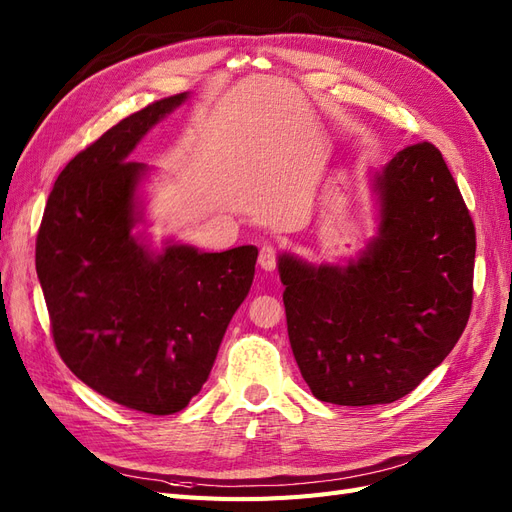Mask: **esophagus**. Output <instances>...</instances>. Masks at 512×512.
<instances>
[{"label":"esophagus","mask_w":512,"mask_h":512,"mask_svg":"<svg viewBox=\"0 0 512 512\" xmlns=\"http://www.w3.org/2000/svg\"><path fill=\"white\" fill-rule=\"evenodd\" d=\"M258 265L260 269L265 271H273L277 265V254L271 245H262L260 247V254H258Z\"/></svg>","instance_id":"esophagus-1"}]
</instances>
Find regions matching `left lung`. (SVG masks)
<instances>
[{"label": "left lung", "instance_id": "8db88e82", "mask_svg": "<svg viewBox=\"0 0 512 512\" xmlns=\"http://www.w3.org/2000/svg\"><path fill=\"white\" fill-rule=\"evenodd\" d=\"M378 235L348 265L282 254L290 348L314 397L376 406L408 395L466 329L476 232L442 153L401 149L374 175Z\"/></svg>", "mask_w": 512, "mask_h": 512}]
</instances>
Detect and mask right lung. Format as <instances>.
<instances>
[{
  "label": "right lung",
  "instance_id": "1",
  "mask_svg": "<svg viewBox=\"0 0 512 512\" xmlns=\"http://www.w3.org/2000/svg\"><path fill=\"white\" fill-rule=\"evenodd\" d=\"M185 100L153 102L76 153L46 200L36 239L61 359L106 399L158 416L183 410L203 389L258 258L254 245L209 254L166 241L153 252L134 232L149 168L130 153Z\"/></svg>",
  "mask_w": 512,
  "mask_h": 512
}]
</instances>
